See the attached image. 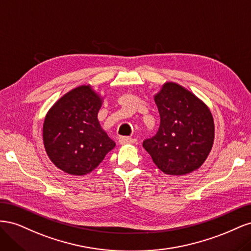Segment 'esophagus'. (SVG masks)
<instances>
[{
    "label": "esophagus",
    "instance_id": "1",
    "mask_svg": "<svg viewBox=\"0 0 251 251\" xmlns=\"http://www.w3.org/2000/svg\"><path fill=\"white\" fill-rule=\"evenodd\" d=\"M118 142L120 144H133L136 142V139L132 138V137H126V136H121V137L118 138Z\"/></svg>",
    "mask_w": 251,
    "mask_h": 251
}]
</instances>
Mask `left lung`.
<instances>
[{"label": "left lung", "instance_id": "obj_1", "mask_svg": "<svg viewBox=\"0 0 251 251\" xmlns=\"http://www.w3.org/2000/svg\"><path fill=\"white\" fill-rule=\"evenodd\" d=\"M160 115L156 135L143 141L157 168L164 174L185 175L207 158L215 137L208 108L189 91L168 82L155 96Z\"/></svg>", "mask_w": 251, "mask_h": 251}]
</instances>
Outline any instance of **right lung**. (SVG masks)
I'll return each instance as SVG.
<instances>
[{
  "label": "right lung",
  "instance_id": "obj_1",
  "mask_svg": "<svg viewBox=\"0 0 251 251\" xmlns=\"http://www.w3.org/2000/svg\"><path fill=\"white\" fill-rule=\"evenodd\" d=\"M101 100L90 86L75 88L45 118L43 138L50 160L65 173L92 172L115 147L97 119Z\"/></svg>",
  "mask_w": 251,
  "mask_h": 251
}]
</instances>
